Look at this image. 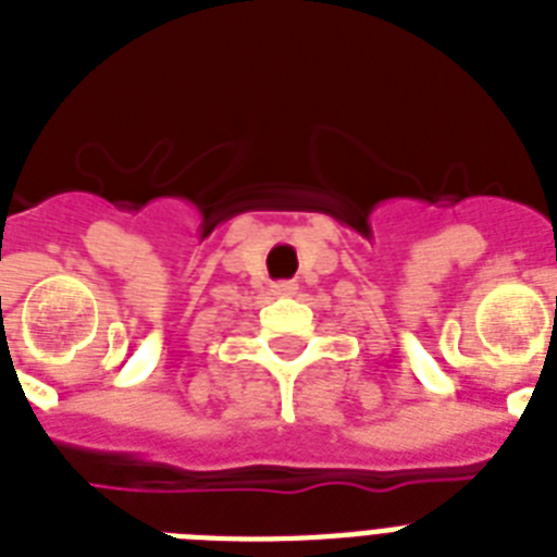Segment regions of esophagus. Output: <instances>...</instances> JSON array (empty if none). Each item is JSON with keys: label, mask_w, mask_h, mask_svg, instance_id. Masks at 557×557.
<instances>
[{"label": "esophagus", "mask_w": 557, "mask_h": 557, "mask_svg": "<svg viewBox=\"0 0 557 557\" xmlns=\"http://www.w3.org/2000/svg\"><path fill=\"white\" fill-rule=\"evenodd\" d=\"M271 292H274L277 297H292L297 292V286L295 283H274V286H271Z\"/></svg>", "instance_id": "obj_1"}]
</instances>
